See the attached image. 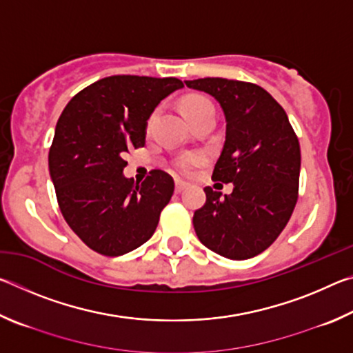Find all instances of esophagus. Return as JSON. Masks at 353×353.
Segmentation results:
<instances>
[{"instance_id": "obj_1", "label": "esophagus", "mask_w": 353, "mask_h": 353, "mask_svg": "<svg viewBox=\"0 0 353 353\" xmlns=\"http://www.w3.org/2000/svg\"><path fill=\"white\" fill-rule=\"evenodd\" d=\"M188 187V183H185L182 181H176V191L177 193H182V191Z\"/></svg>"}]
</instances>
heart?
<instances>
[{"instance_id": "heart-1", "label": "heart", "mask_w": 353, "mask_h": 353, "mask_svg": "<svg viewBox=\"0 0 353 353\" xmlns=\"http://www.w3.org/2000/svg\"><path fill=\"white\" fill-rule=\"evenodd\" d=\"M207 105H212V103L205 97H202V94H191V97L185 98L182 101V112H183L185 117H188V115H191V113L198 112L199 109H202V107H207ZM199 163H201L199 155L190 154V155H185V157L179 160L177 166L183 172H190L196 165H199Z\"/></svg>"}]
</instances>
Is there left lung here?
<instances>
[{
	"mask_svg": "<svg viewBox=\"0 0 353 353\" xmlns=\"http://www.w3.org/2000/svg\"><path fill=\"white\" fill-rule=\"evenodd\" d=\"M218 101L225 141L213 181L234 183L230 194L205 187V204L194 212L199 241L230 260H248L277 240L297 202L301 146L286 112L255 83L204 77L185 81Z\"/></svg>",
	"mask_w": 353,
	"mask_h": 353,
	"instance_id": "8db88e82",
	"label": "left lung"
}]
</instances>
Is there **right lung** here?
<instances>
[{"instance_id":"add662e5","label":"right lung","mask_w":353,"mask_h":353,"mask_svg":"<svg viewBox=\"0 0 353 353\" xmlns=\"http://www.w3.org/2000/svg\"><path fill=\"white\" fill-rule=\"evenodd\" d=\"M182 87L176 77L109 76L77 93L59 118L50 176L65 221L94 252L124 255L155 232L174 181L154 170L135 183L123 174L124 155L145 146L149 117Z\"/></svg>"}]
</instances>
